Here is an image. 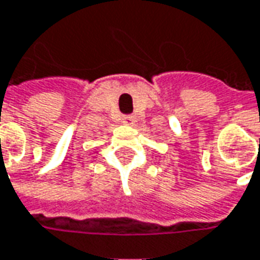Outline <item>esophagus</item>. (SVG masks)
<instances>
[{
	"mask_svg": "<svg viewBox=\"0 0 260 260\" xmlns=\"http://www.w3.org/2000/svg\"><path fill=\"white\" fill-rule=\"evenodd\" d=\"M122 121H124L125 124L132 125L134 124V117H132V115H124V117H122Z\"/></svg>",
	"mask_w": 260,
	"mask_h": 260,
	"instance_id": "34e87169",
	"label": "esophagus"
}]
</instances>
